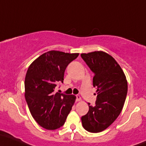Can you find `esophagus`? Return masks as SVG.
Here are the masks:
<instances>
[{
	"label": "esophagus",
	"instance_id": "esophagus-1",
	"mask_svg": "<svg viewBox=\"0 0 146 146\" xmlns=\"http://www.w3.org/2000/svg\"><path fill=\"white\" fill-rule=\"evenodd\" d=\"M76 100H77V101H80V100H81V97L79 95L76 96Z\"/></svg>",
	"mask_w": 146,
	"mask_h": 146
}]
</instances>
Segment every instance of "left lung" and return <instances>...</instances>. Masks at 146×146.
Listing matches in <instances>:
<instances>
[{
	"instance_id": "left-lung-1",
	"label": "left lung",
	"mask_w": 146,
	"mask_h": 146,
	"mask_svg": "<svg viewBox=\"0 0 146 146\" xmlns=\"http://www.w3.org/2000/svg\"><path fill=\"white\" fill-rule=\"evenodd\" d=\"M82 58L94 73L93 85L97 89L96 105H89L82 116V126L93 133L105 130L119 116L127 93V82L116 60L103 51L82 53Z\"/></svg>"
}]
</instances>
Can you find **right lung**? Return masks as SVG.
Segmentation results:
<instances>
[{"label":"right lung","instance_id":"1","mask_svg":"<svg viewBox=\"0 0 146 146\" xmlns=\"http://www.w3.org/2000/svg\"><path fill=\"white\" fill-rule=\"evenodd\" d=\"M79 53L50 50L42 54L29 66L25 78V98L36 122L46 129H58L74 105L76 97L55 91L57 84L63 82L69 63Z\"/></svg>","mask_w":146,"mask_h":146}]
</instances>
